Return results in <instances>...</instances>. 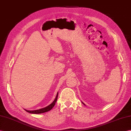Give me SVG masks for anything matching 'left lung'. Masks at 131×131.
Here are the masks:
<instances>
[{"label": "left lung", "instance_id": "left-lung-1", "mask_svg": "<svg viewBox=\"0 0 131 131\" xmlns=\"http://www.w3.org/2000/svg\"><path fill=\"white\" fill-rule=\"evenodd\" d=\"M82 103H83V102H82ZM83 104H84V105H85V104H84V103H83Z\"/></svg>", "mask_w": 131, "mask_h": 131}]
</instances>
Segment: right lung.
<instances>
[{
  "mask_svg": "<svg viewBox=\"0 0 131 131\" xmlns=\"http://www.w3.org/2000/svg\"><path fill=\"white\" fill-rule=\"evenodd\" d=\"M57 97H58V93H57V95L55 99L53 100V102L51 103V104H50L49 105H48L47 107L43 108H41L38 109V110H34V111H28L27 110V109H24L26 112H28V113H32V114H40V113H45V112H47L48 111H50V110H51L52 108L54 105H55V103L57 101Z\"/></svg>",
  "mask_w": 131,
  "mask_h": 131,
  "instance_id": "obj_1",
  "label": "right lung"
}]
</instances>
